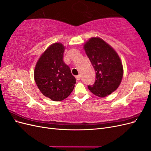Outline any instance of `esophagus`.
<instances>
[{
    "instance_id": "esophagus-1",
    "label": "esophagus",
    "mask_w": 151,
    "mask_h": 151,
    "mask_svg": "<svg viewBox=\"0 0 151 151\" xmlns=\"http://www.w3.org/2000/svg\"><path fill=\"white\" fill-rule=\"evenodd\" d=\"M76 79H77V80H78V81H79V80H80V79H81V76H80L79 75H77V76H76Z\"/></svg>"
}]
</instances>
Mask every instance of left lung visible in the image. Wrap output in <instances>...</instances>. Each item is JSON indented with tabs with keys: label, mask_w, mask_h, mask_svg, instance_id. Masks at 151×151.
<instances>
[{
	"label": "left lung",
	"mask_w": 151,
	"mask_h": 151,
	"mask_svg": "<svg viewBox=\"0 0 151 151\" xmlns=\"http://www.w3.org/2000/svg\"><path fill=\"white\" fill-rule=\"evenodd\" d=\"M84 50L96 72L91 93L98 97L111 94L120 86L123 77V65L119 56L110 45L99 38H91L84 45Z\"/></svg>",
	"instance_id": "1"
}]
</instances>
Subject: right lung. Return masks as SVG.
I'll return each instance as SVG.
<instances>
[{
  "label": "right lung",
  "instance_id": "right-lung-1",
  "mask_svg": "<svg viewBox=\"0 0 151 151\" xmlns=\"http://www.w3.org/2000/svg\"><path fill=\"white\" fill-rule=\"evenodd\" d=\"M64 50L60 43L50 45L40 57L34 71L35 83L41 93L55 101L67 98L76 83L70 67L63 60Z\"/></svg>",
  "mask_w": 151,
  "mask_h": 151
}]
</instances>
